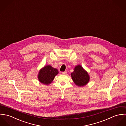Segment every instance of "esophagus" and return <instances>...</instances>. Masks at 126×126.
I'll return each instance as SVG.
<instances>
[{
	"label": "esophagus",
	"instance_id": "obj_1",
	"mask_svg": "<svg viewBox=\"0 0 126 126\" xmlns=\"http://www.w3.org/2000/svg\"><path fill=\"white\" fill-rule=\"evenodd\" d=\"M67 72L66 71H65L64 72H62V73L63 74H67Z\"/></svg>",
	"mask_w": 126,
	"mask_h": 126
}]
</instances>
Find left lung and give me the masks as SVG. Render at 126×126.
<instances>
[{
	"mask_svg": "<svg viewBox=\"0 0 126 126\" xmlns=\"http://www.w3.org/2000/svg\"><path fill=\"white\" fill-rule=\"evenodd\" d=\"M71 76L75 84L79 87L86 85L90 80L89 74L79 64L75 67L74 71L71 73Z\"/></svg>",
	"mask_w": 126,
	"mask_h": 126,
	"instance_id": "1",
	"label": "left lung"
}]
</instances>
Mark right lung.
Wrapping results in <instances>:
<instances>
[{
  "mask_svg": "<svg viewBox=\"0 0 126 126\" xmlns=\"http://www.w3.org/2000/svg\"><path fill=\"white\" fill-rule=\"evenodd\" d=\"M58 73V69L50 65H47L40 70L37 77L41 83L47 85L52 82L55 77Z\"/></svg>",
  "mask_w": 126,
  "mask_h": 126,
  "instance_id": "1",
  "label": "right lung"
}]
</instances>
